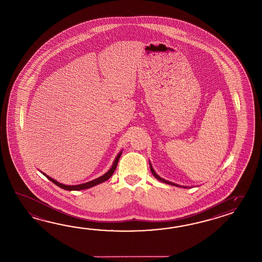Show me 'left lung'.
Masks as SVG:
<instances>
[{
	"label": "left lung",
	"instance_id": "left-lung-1",
	"mask_svg": "<svg viewBox=\"0 0 262 262\" xmlns=\"http://www.w3.org/2000/svg\"><path fill=\"white\" fill-rule=\"evenodd\" d=\"M149 165H150V169H151V171H152V176L156 177L158 180L159 181H161V182L165 183V184H168V185H171V186H176V187H179V188H184V189H189V187H184V186H181V185H178V184H176V183L170 182V181H168V180H165L164 178H162V177H159L158 173L155 171L154 170V168H152V164H151V162L149 161Z\"/></svg>",
	"mask_w": 262,
	"mask_h": 262
}]
</instances>
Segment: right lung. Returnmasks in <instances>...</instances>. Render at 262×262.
Returning <instances> with one entry per match:
<instances>
[{"instance_id":"right-lung-1","label":"right lung","mask_w":262,"mask_h":262,"mask_svg":"<svg viewBox=\"0 0 262 262\" xmlns=\"http://www.w3.org/2000/svg\"><path fill=\"white\" fill-rule=\"evenodd\" d=\"M122 150L121 152H119L118 155H117V157H116L115 160H114L113 164L111 166V168H110V170H107L104 174H103L102 177H98L96 179L92 180V181H89V182L79 184V185H64V184H62V183H59L58 181H56V180H55L54 178L48 177L46 173H44V172H42L41 170H40V172L42 173L43 176H45V177H47V178L49 179L50 181H52V182L55 184L56 186H58V187L61 188V189H66V190H81V189H90V188H92V187H94V186H96V185H99V184H101V183H103L104 182V181H106V180H108L110 177H112V174L114 173V170H115L116 168H117V165H118V162H119V159H120L121 156H122Z\"/></svg>"}]
</instances>
